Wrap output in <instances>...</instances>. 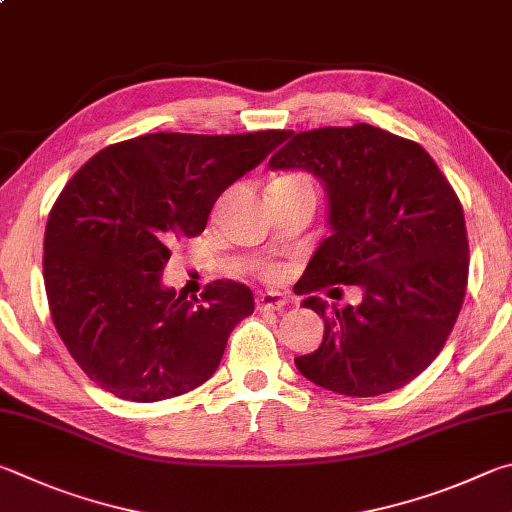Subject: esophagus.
Segmentation results:
<instances>
[{"mask_svg":"<svg viewBox=\"0 0 512 512\" xmlns=\"http://www.w3.org/2000/svg\"><path fill=\"white\" fill-rule=\"evenodd\" d=\"M256 306L263 308V310H281V308L288 306V297H285V294H281V292H276V290H267V292L258 294Z\"/></svg>","mask_w":512,"mask_h":512,"instance_id":"1","label":"esophagus"}]
</instances>
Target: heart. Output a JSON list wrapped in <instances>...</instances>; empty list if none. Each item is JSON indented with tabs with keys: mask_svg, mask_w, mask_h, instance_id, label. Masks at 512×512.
Segmentation results:
<instances>
[{
	"mask_svg": "<svg viewBox=\"0 0 512 512\" xmlns=\"http://www.w3.org/2000/svg\"><path fill=\"white\" fill-rule=\"evenodd\" d=\"M308 177H303V175H283V177H279V179H274L272 184H285V182H306ZM267 274L270 276H276V270L274 267H270V270H267Z\"/></svg>",
	"mask_w": 512,
	"mask_h": 512,
	"instance_id": "b5f03b06",
	"label": "heart"
}]
</instances>
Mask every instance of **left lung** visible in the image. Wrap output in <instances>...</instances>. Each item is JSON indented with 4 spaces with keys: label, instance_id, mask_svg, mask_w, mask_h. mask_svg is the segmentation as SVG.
Listing matches in <instances>:
<instances>
[{
    "label": "left lung",
    "instance_id": "1",
    "mask_svg": "<svg viewBox=\"0 0 512 512\" xmlns=\"http://www.w3.org/2000/svg\"><path fill=\"white\" fill-rule=\"evenodd\" d=\"M270 168L308 170L328 197L330 236L297 294L324 319V342L294 357L303 378L371 398L405 387L450 337L468 285L463 206L416 141L369 123L290 134ZM357 284L360 307L327 312L314 292Z\"/></svg>",
    "mask_w": 512,
    "mask_h": 512
}]
</instances>
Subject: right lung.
<instances>
[{
    "label": "right lung",
    "mask_w": 512,
    "mask_h": 512,
    "mask_svg": "<svg viewBox=\"0 0 512 512\" xmlns=\"http://www.w3.org/2000/svg\"><path fill=\"white\" fill-rule=\"evenodd\" d=\"M290 137L155 132L114 143L69 179L44 231L51 319L87 378L157 402L211 378L254 294L213 281L188 301L161 283L170 247L200 236L218 197Z\"/></svg>",
    "instance_id": "1"
}]
</instances>
